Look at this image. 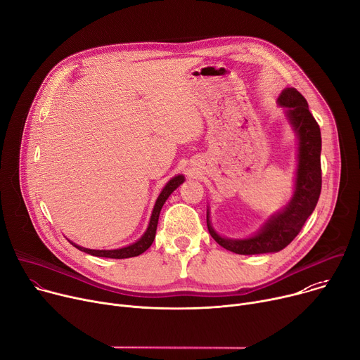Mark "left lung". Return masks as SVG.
Instances as JSON below:
<instances>
[{"instance_id": "left-lung-1", "label": "left lung", "mask_w": 360, "mask_h": 360, "mask_svg": "<svg viewBox=\"0 0 360 360\" xmlns=\"http://www.w3.org/2000/svg\"><path fill=\"white\" fill-rule=\"evenodd\" d=\"M300 140L298 171L295 193L291 202L268 220L263 229L245 240L223 238L210 224L207 212V227L211 237L221 248L237 255H260L279 252L288 246L301 231L307 219L313 214L321 193V133L316 118L308 110L307 100L295 88H286L278 98Z\"/></svg>"}]
</instances>
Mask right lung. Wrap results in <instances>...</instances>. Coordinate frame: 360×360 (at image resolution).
Masks as SVG:
<instances>
[{
    "label": "right lung",
    "instance_id": "1",
    "mask_svg": "<svg viewBox=\"0 0 360 360\" xmlns=\"http://www.w3.org/2000/svg\"><path fill=\"white\" fill-rule=\"evenodd\" d=\"M184 182V176L182 175H178L175 178H172L169 182H167L165 185V188L162 189L160 195L158 197V201L155 204V208H153V212H152V217H150V223H149V227L146 230V233L141 236L140 240H137L136 243L127 246V248H122V249H115V250H92V249H85V248H81V246H77L75 243H72V246H75L77 249L88 253V255H92V256H98V257H110V259H127V257H134V256H139L141 255L143 252H146L153 240H155V234H156V227H158V220H159V212L165 204V201L167 200V197H169L174 191Z\"/></svg>",
    "mask_w": 360,
    "mask_h": 360
}]
</instances>
